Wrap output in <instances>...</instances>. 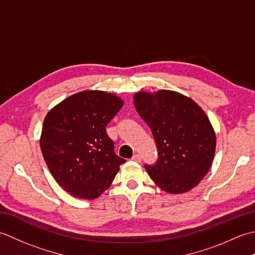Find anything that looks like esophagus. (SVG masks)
Masks as SVG:
<instances>
[{"mask_svg":"<svg viewBox=\"0 0 255 255\" xmlns=\"http://www.w3.org/2000/svg\"><path fill=\"white\" fill-rule=\"evenodd\" d=\"M131 160L134 161V162H140V161H141V156H140L139 154H133Z\"/></svg>","mask_w":255,"mask_h":255,"instance_id":"1","label":"esophagus"}]
</instances>
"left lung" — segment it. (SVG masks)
Instances as JSON below:
<instances>
[{
	"label": "left lung",
	"instance_id": "left-lung-1",
	"mask_svg": "<svg viewBox=\"0 0 255 255\" xmlns=\"http://www.w3.org/2000/svg\"><path fill=\"white\" fill-rule=\"evenodd\" d=\"M133 103L159 152L155 165H144L150 178L169 194L191 191L207 174L216 151L207 115L191 97L169 90L140 91Z\"/></svg>",
	"mask_w": 255,
	"mask_h": 255
}]
</instances>
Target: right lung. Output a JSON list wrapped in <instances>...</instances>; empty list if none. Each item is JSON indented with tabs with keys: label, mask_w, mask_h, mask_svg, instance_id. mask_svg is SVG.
I'll return each instance as SVG.
<instances>
[{
	"label": "right lung",
	"mask_w": 255,
	"mask_h": 255,
	"mask_svg": "<svg viewBox=\"0 0 255 255\" xmlns=\"http://www.w3.org/2000/svg\"><path fill=\"white\" fill-rule=\"evenodd\" d=\"M121 97L88 90L48 112L40 149L56 182L80 199H95L111 186L124 160L114 151L105 127L123 107Z\"/></svg>",
	"instance_id": "1"
}]
</instances>
